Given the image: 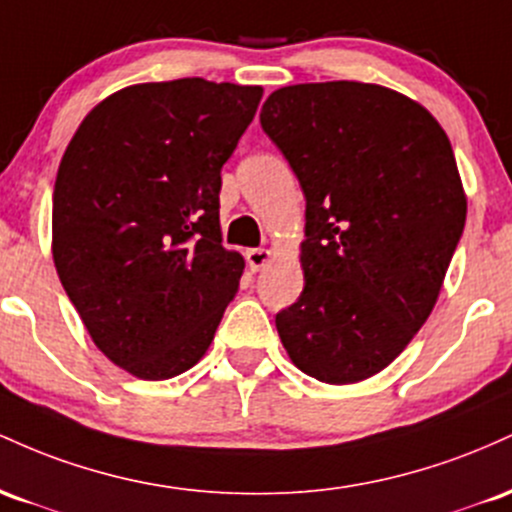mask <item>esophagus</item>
I'll return each instance as SVG.
<instances>
[{
  "label": "esophagus",
  "instance_id": "obj_1",
  "mask_svg": "<svg viewBox=\"0 0 512 512\" xmlns=\"http://www.w3.org/2000/svg\"><path fill=\"white\" fill-rule=\"evenodd\" d=\"M273 251L271 249H249L246 251V261H249L251 271H261L268 261H271Z\"/></svg>",
  "mask_w": 512,
  "mask_h": 512
}]
</instances>
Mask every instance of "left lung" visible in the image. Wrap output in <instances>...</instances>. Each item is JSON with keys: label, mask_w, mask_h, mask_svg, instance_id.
Wrapping results in <instances>:
<instances>
[{"label": "left lung", "mask_w": 512, "mask_h": 512, "mask_svg": "<svg viewBox=\"0 0 512 512\" xmlns=\"http://www.w3.org/2000/svg\"><path fill=\"white\" fill-rule=\"evenodd\" d=\"M261 128L300 181L304 290L275 314L304 375L384 370L426 324L467 220L450 140L423 106L377 84L273 91Z\"/></svg>", "instance_id": "left-lung-1"}]
</instances>
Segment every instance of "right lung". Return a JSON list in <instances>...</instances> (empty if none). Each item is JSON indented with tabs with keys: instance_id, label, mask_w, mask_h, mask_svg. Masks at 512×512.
<instances>
[{
	"instance_id": "right-lung-1",
	"label": "right lung",
	"mask_w": 512,
	"mask_h": 512,
	"mask_svg": "<svg viewBox=\"0 0 512 512\" xmlns=\"http://www.w3.org/2000/svg\"><path fill=\"white\" fill-rule=\"evenodd\" d=\"M261 86L200 77L137 84L99 103L60 162L53 258L106 358L169 380L210 348L244 258L222 246V166Z\"/></svg>"
}]
</instances>
